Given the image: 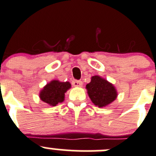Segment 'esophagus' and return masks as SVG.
<instances>
[{"label":"esophagus","instance_id":"obj_1","mask_svg":"<svg viewBox=\"0 0 156 156\" xmlns=\"http://www.w3.org/2000/svg\"><path fill=\"white\" fill-rule=\"evenodd\" d=\"M72 85L73 86H76V87H80V86H82V85H83V82L80 81V80H74L72 81Z\"/></svg>","mask_w":156,"mask_h":156}]
</instances>
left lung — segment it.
I'll list each match as a JSON object with an SVG mask.
<instances>
[{
    "label": "left lung",
    "mask_w": 156,
    "mask_h": 156,
    "mask_svg": "<svg viewBox=\"0 0 156 156\" xmlns=\"http://www.w3.org/2000/svg\"><path fill=\"white\" fill-rule=\"evenodd\" d=\"M86 87L90 99L98 107L111 104L117 97L116 89L113 85L98 76H92Z\"/></svg>",
    "instance_id": "left-lung-1"
}]
</instances>
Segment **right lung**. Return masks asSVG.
<instances>
[{
	"label": "right lung",
	"instance_id": "1",
	"mask_svg": "<svg viewBox=\"0 0 156 156\" xmlns=\"http://www.w3.org/2000/svg\"><path fill=\"white\" fill-rule=\"evenodd\" d=\"M71 86L69 82H61L53 80L46 85L40 92V98L50 105L55 106L58 102L64 99V93Z\"/></svg>",
	"mask_w": 156,
	"mask_h": 156
}]
</instances>
